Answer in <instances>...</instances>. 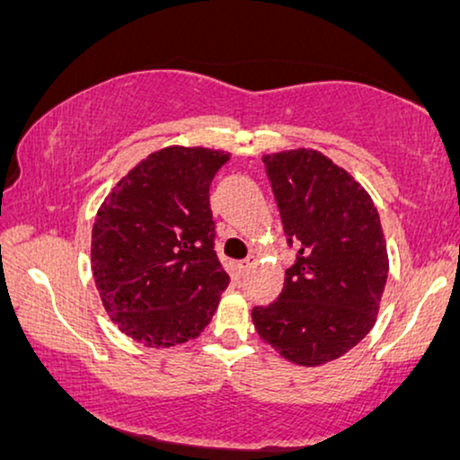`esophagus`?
<instances>
[{"instance_id": "1", "label": "esophagus", "mask_w": 460, "mask_h": 460, "mask_svg": "<svg viewBox=\"0 0 460 460\" xmlns=\"http://www.w3.org/2000/svg\"><path fill=\"white\" fill-rule=\"evenodd\" d=\"M253 264H256V256H250V258H245V260H242V262H239V272H242V274H245V272H248L250 269H252V266Z\"/></svg>"}]
</instances>
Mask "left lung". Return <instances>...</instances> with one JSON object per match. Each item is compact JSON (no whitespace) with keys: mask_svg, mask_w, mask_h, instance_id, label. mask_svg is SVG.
Returning a JSON list of instances; mask_svg holds the SVG:
<instances>
[{"mask_svg":"<svg viewBox=\"0 0 460 460\" xmlns=\"http://www.w3.org/2000/svg\"><path fill=\"white\" fill-rule=\"evenodd\" d=\"M297 260L277 301L252 322L280 358L318 367L372 331L388 277L386 239L374 200L355 177L314 148L262 156Z\"/></svg>","mask_w":460,"mask_h":460,"instance_id":"obj_1","label":"left lung"}]
</instances>
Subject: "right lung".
I'll return each instance as SVG.
<instances>
[{
	"instance_id": "obj_1",
	"label": "right lung",
	"mask_w": 460,
	"mask_h": 460,
	"mask_svg": "<svg viewBox=\"0 0 460 460\" xmlns=\"http://www.w3.org/2000/svg\"><path fill=\"white\" fill-rule=\"evenodd\" d=\"M229 153L164 146L128 171L97 210L94 285L107 316L144 347L194 341L215 314L229 274L212 250V177Z\"/></svg>"
}]
</instances>
